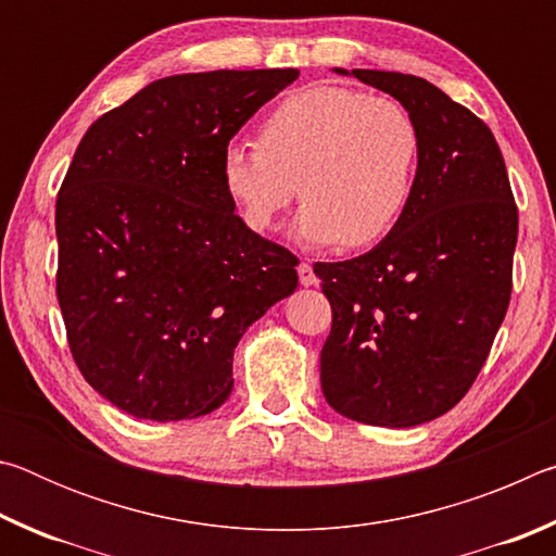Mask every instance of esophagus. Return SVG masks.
Returning <instances> with one entry per match:
<instances>
[{"instance_id":"esophagus-1","label":"esophagus","mask_w":556,"mask_h":556,"mask_svg":"<svg viewBox=\"0 0 556 556\" xmlns=\"http://www.w3.org/2000/svg\"><path fill=\"white\" fill-rule=\"evenodd\" d=\"M296 271H299V281H301V287H314L316 285V271H314V267L308 265V262H299V267H296Z\"/></svg>"}]
</instances>
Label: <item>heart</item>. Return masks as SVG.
<instances>
[{"label":"heart","instance_id":"b5f03b06","mask_svg":"<svg viewBox=\"0 0 556 556\" xmlns=\"http://www.w3.org/2000/svg\"><path fill=\"white\" fill-rule=\"evenodd\" d=\"M421 149V129L400 100L314 86L262 119L257 147L225 144L218 176L250 230H269L299 188L296 240L368 248L407 213Z\"/></svg>","mask_w":556,"mask_h":556}]
</instances>
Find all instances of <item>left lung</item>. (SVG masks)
Here are the masks:
<instances>
[{
	"instance_id": "obj_1",
	"label": "left lung",
	"mask_w": 556,
	"mask_h": 556,
	"mask_svg": "<svg viewBox=\"0 0 556 556\" xmlns=\"http://www.w3.org/2000/svg\"><path fill=\"white\" fill-rule=\"evenodd\" d=\"M388 92L421 129L417 191L370 252L316 262L333 324L326 402L372 427H417L470 390L513 291L517 205L493 131L417 75L343 71Z\"/></svg>"
}]
</instances>
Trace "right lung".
<instances>
[{
	"instance_id": "obj_1",
	"label": "right lung",
	"mask_w": 556,
	"mask_h": 556,
	"mask_svg": "<svg viewBox=\"0 0 556 556\" xmlns=\"http://www.w3.org/2000/svg\"><path fill=\"white\" fill-rule=\"evenodd\" d=\"M296 68L184 73L96 119L55 199V294L73 361L137 419L230 397L250 324L296 289L299 260L235 215L223 147Z\"/></svg>"
}]
</instances>
